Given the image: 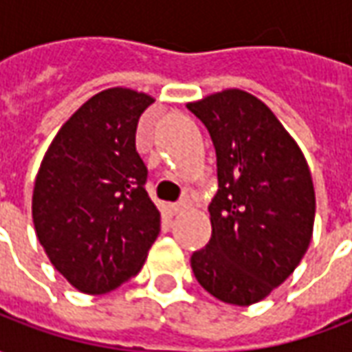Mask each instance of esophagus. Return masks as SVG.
<instances>
[{"label":"esophagus","instance_id":"1","mask_svg":"<svg viewBox=\"0 0 352 352\" xmlns=\"http://www.w3.org/2000/svg\"><path fill=\"white\" fill-rule=\"evenodd\" d=\"M184 209H186V201H177V204H171V206H169V211L173 214L183 213Z\"/></svg>","mask_w":352,"mask_h":352}]
</instances>
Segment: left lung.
Here are the masks:
<instances>
[{
  "mask_svg": "<svg viewBox=\"0 0 352 352\" xmlns=\"http://www.w3.org/2000/svg\"><path fill=\"white\" fill-rule=\"evenodd\" d=\"M217 153L213 234L192 272L221 302L251 305L300 264L313 236L315 190L307 162L272 109L230 88L188 103Z\"/></svg>",
  "mask_w": 352,
  "mask_h": 352,
  "instance_id": "obj_1",
  "label": "left lung"
}]
</instances>
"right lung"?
I'll list each match as a JSON object with an SVG mask.
<instances>
[{
    "mask_svg": "<svg viewBox=\"0 0 352 352\" xmlns=\"http://www.w3.org/2000/svg\"><path fill=\"white\" fill-rule=\"evenodd\" d=\"M151 103L120 87L92 96L52 139L35 179L37 239L85 294H105L138 275L160 234L135 151L139 116Z\"/></svg>",
    "mask_w": 352,
    "mask_h": 352,
    "instance_id": "obj_1",
    "label": "right lung"
}]
</instances>
